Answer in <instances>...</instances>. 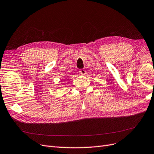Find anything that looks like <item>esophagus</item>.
Listing matches in <instances>:
<instances>
[{
  "instance_id": "esophagus-1",
  "label": "esophagus",
  "mask_w": 154,
  "mask_h": 154,
  "mask_svg": "<svg viewBox=\"0 0 154 154\" xmlns=\"http://www.w3.org/2000/svg\"><path fill=\"white\" fill-rule=\"evenodd\" d=\"M79 73H80L81 75H85V74H86V70H84V69H82V70H79Z\"/></svg>"
}]
</instances>
